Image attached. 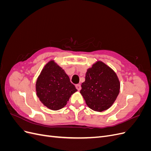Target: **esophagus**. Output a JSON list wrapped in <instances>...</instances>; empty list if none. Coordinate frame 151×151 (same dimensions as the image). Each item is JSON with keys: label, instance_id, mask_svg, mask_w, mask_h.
<instances>
[{"label": "esophagus", "instance_id": "obj_1", "mask_svg": "<svg viewBox=\"0 0 151 151\" xmlns=\"http://www.w3.org/2000/svg\"><path fill=\"white\" fill-rule=\"evenodd\" d=\"M76 89L77 90L79 91L81 89V85L79 84H77L76 85Z\"/></svg>", "mask_w": 151, "mask_h": 151}]
</instances>
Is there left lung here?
<instances>
[{"label": "left lung", "instance_id": "8db88e82", "mask_svg": "<svg viewBox=\"0 0 151 151\" xmlns=\"http://www.w3.org/2000/svg\"><path fill=\"white\" fill-rule=\"evenodd\" d=\"M80 93L87 105L96 111L108 109L120 92V84L116 73L98 61L87 70Z\"/></svg>", "mask_w": 151, "mask_h": 151}]
</instances>
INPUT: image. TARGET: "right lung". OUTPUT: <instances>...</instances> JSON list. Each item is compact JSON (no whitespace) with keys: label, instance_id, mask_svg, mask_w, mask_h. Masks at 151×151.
Listing matches in <instances>:
<instances>
[{"label":"right lung","instance_id":"right-lung-1","mask_svg":"<svg viewBox=\"0 0 151 151\" xmlns=\"http://www.w3.org/2000/svg\"><path fill=\"white\" fill-rule=\"evenodd\" d=\"M77 91L64 70L52 60L44 67L36 83L37 96L45 106L52 110L64 107L70 96Z\"/></svg>","mask_w":151,"mask_h":151}]
</instances>
